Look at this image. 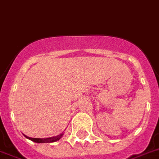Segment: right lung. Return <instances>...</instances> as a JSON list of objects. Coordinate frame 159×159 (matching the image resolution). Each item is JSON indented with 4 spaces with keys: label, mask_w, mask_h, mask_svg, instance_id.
Wrapping results in <instances>:
<instances>
[{
    "label": "right lung",
    "mask_w": 159,
    "mask_h": 159,
    "mask_svg": "<svg viewBox=\"0 0 159 159\" xmlns=\"http://www.w3.org/2000/svg\"><path fill=\"white\" fill-rule=\"evenodd\" d=\"M25 135V134H24ZM63 134H61L59 135H57V136H54V137H51V138H47V139H35V138H30L27 137L26 135H25V137L27 138L30 140L33 141L34 143H53V142H56V141L59 140L62 137Z\"/></svg>",
    "instance_id": "obj_1"
}]
</instances>
